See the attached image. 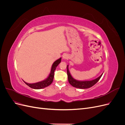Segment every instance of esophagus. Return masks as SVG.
<instances>
[{
  "label": "esophagus",
  "instance_id": "34e87169",
  "mask_svg": "<svg viewBox=\"0 0 125 125\" xmlns=\"http://www.w3.org/2000/svg\"><path fill=\"white\" fill-rule=\"evenodd\" d=\"M62 58L63 59H67L68 58V56L66 55V54H65L63 55V56H62Z\"/></svg>",
  "mask_w": 125,
  "mask_h": 125
}]
</instances>
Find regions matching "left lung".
<instances>
[{
    "instance_id": "obj_1",
    "label": "left lung",
    "mask_w": 125,
    "mask_h": 125,
    "mask_svg": "<svg viewBox=\"0 0 125 125\" xmlns=\"http://www.w3.org/2000/svg\"><path fill=\"white\" fill-rule=\"evenodd\" d=\"M67 75H68V81L69 83L73 87L75 88H79V89H88L91 87L93 86L94 84H95L96 83L99 81V80L101 78L102 73L99 77L97 78L94 79L93 80L91 81H78L75 80L73 78L71 75L70 73V72L68 69V65L67 66Z\"/></svg>"
}]
</instances>
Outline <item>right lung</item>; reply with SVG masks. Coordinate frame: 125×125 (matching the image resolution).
I'll list each match as a JSON object with an SVG mask.
<instances>
[{
    "instance_id": "obj_1",
    "label": "right lung",
    "mask_w": 125,
    "mask_h": 125,
    "mask_svg": "<svg viewBox=\"0 0 125 125\" xmlns=\"http://www.w3.org/2000/svg\"><path fill=\"white\" fill-rule=\"evenodd\" d=\"M61 59H62V58H60L59 59L57 60L56 61H55L53 63L52 67L51 73L50 75H49L48 78L46 79H45V80L39 82L35 83H32V84L28 83L24 81L25 82V83L26 85H28L29 86H30V88H31L32 89H43L45 88V87H47L48 85H50L52 82V81H53L55 70H56L57 66L59 65V63L61 62Z\"/></svg>"
}]
</instances>
